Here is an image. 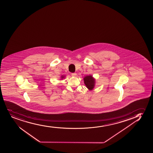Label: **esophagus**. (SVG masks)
<instances>
[{"label": "esophagus", "mask_w": 153, "mask_h": 153, "mask_svg": "<svg viewBox=\"0 0 153 153\" xmlns=\"http://www.w3.org/2000/svg\"><path fill=\"white\" fill-rule=\"evenodd\" d=\"M71 75L72 76H76L77 74L76 73H73L71 74Z\"/></svg>", "instance_id": "34e87169"}]
</instances>
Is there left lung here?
<instances>
[{
  "instance_id": "left-lung-1",
  "label": "left lung",
  "mask_w": 153,
  "mask_h": 153,
  "mask_svg": "<svg viewBox=\"0 0 153 153\" xmlns=\"http://www.w3.org/2000/svg\"><path fill=\"white\" fill-rule=\"evenodd\" d=\"M83 80L86 88H88L89 91H92L94 88L96 84V79L93 77V76L89 75L85 76L83 78Z\"/></svg>"
}]
</instances>
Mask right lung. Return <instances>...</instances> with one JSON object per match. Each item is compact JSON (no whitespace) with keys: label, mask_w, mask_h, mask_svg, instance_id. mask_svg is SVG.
Masks as SVG:
<instances>
[{"label":"right lung","mask_w":153,"mask_h":153,"mask_svg":"<svg viewBox=\"0 0 153 153\" xmlns=\"http://www.w3.org/2000/svg\"><path fill=\"white\" fill-rule=\"evenodd\" d=\"M60 78H60V79H61V80H62V79H64V78H65V76H64V75L61 76V77H60Z\"/></svg>","instance_id":"1"}]
</instances>
